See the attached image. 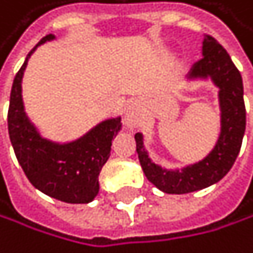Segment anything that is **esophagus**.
Segmentation results:
<instances>
[{
  "instance_id": "obj_1",
  "label": "esophagus",
  "mask_w": 253,
  "mask_h": 253,
  "mask_svg": "<svg viewBox=\"0 0 253 253\" xmlns=\"http://www.w3.org/2000/svg\"><path fill=\"white\" fill-rule=\"evenodd\" d=\"M141 123V115L138 112V109L135 107V105H129L127 112H126V124H127V127H137Z\"/></svg>"
}]
</instances>
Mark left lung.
Masks as SVG:
<instances>
[{
	"instance_id": "1",
	"label": "left lung",
	"mask_w": 253,
	"mask_h": 253,
	"mask_svg": "<svg viewBox=\"0 0 253 253\" xmlns=\"http://www.w3.org/2000/svg\"><path fill=\"white\" fill-rule=\"evenodd\" d=\"M204 57L190 71L188 79L210 78L219 87L221 101V135L214 149L207 157L182 171H166L154 165L143 146L141 133L135 135L140 165L148 177L159 190L169 194H185L207 188L219 182L230 171L238 157L246 130V105L243 98L241 73L235 67L222 44L211 35H204Z\"/></svg>"
}]
</instances>
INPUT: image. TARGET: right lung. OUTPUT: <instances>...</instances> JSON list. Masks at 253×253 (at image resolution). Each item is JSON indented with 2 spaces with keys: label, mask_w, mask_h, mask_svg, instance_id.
Masks as SVG:
<instances>
[{
  "label": "right lung",
  "mask_w": 253,
  "mask_h": 253,
  "mask_svg": "<svg viewBox=\"0 0 253 253\" xmlns=\"http://www.w3.org/2000/svg\"><path fill=\"white\" fill-rule=\"evenodd\" d=\"M51 39L54 35L49 34L39 44ZM35 48L12 84L7 126L15 155L29 182L42 193L67 204L91 202L99 191V172L110 157L112 140L121 129V120L104 121L81 140L68 144L43 140L28 121L21 101V78Z\"/></svg>",
  "instance_id": "right-lung-1"
}]
</instances>
